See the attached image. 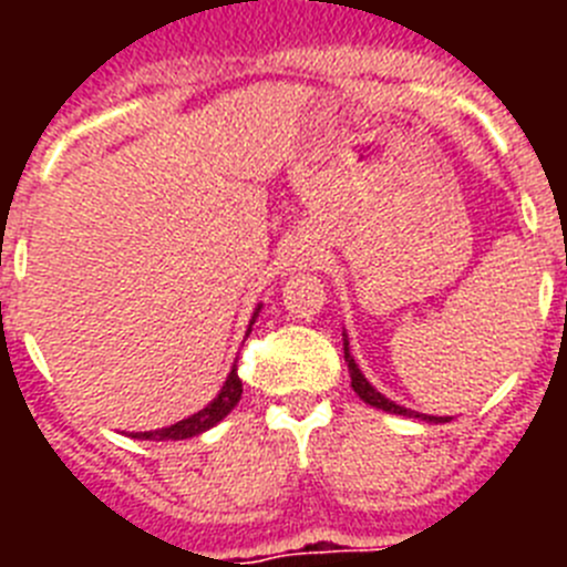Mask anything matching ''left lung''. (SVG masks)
<instances>
[{
	"label": "left lung",
	"mask_w": 567,
	"mask_h": 567,
	"mask_svg": "<svg viewBox=\"0 0 567 567\" xmlns=\"http://www.w3.org/2000/svg\"><path fill=\"white\" fill-rule=\"evenodd\" d=\"M343 358L346 363H349V378H352V389L358 392V398L363 400V403L374 405V409H383V412L389 414H403V417H417V420H425V423H449V417H432V414H417L412 412V409H405V405H398L394 400H389L385 394H380L378 389H374L369 380H365V374L360 372L358 363H354L352 352H349V338H346L343 332Z\"/></svg>",
	"instance_id": "obj_1"
}]
</instances>
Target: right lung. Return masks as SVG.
Here are the masks:
<instances>
[{
    "label": "right lung",
    "instance_id": "right-lung-1",
    "mask_svg": "<svg viewBox=\"0 0 567 567\" xmlns=\"http://www.w3.org/2000/svg\"><path fill=\"white\" fill-rule=\"evenodd\" d=\"M258 312H260V303H258V309L252 312V320H249L247 334L252 332V323H255V318H258ZM240 392H244V385H240L238 363H235L233 372L227 374V383L221 385V392L215 394L213 403L204 405L202 412L189 414L187 420H178V423L167 425V429H155V432H133L130 437H135V440H187V437H198V434H204L207 429L218 425L224 417H227L229 412H233L235 405H238V400H240Z\"/></svg>",
    "mask_w": 567,
    "mask_h": 567
}]
</instances>
